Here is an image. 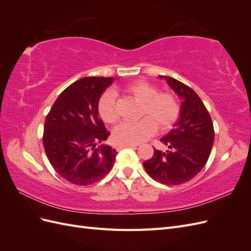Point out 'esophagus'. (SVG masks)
Returning a JSON list of instances; mask_svg holds the SVG:
<instances>
[{"mask_svg": "<svg viewBox=\"0 0 251 251\" xmlns=\"http://www.w3.org/2000/svg\"><path fill=\"white\" fill-rule=\"evenodd\" d=\"M137 147H138L137 144H118L117 150L120 151L121 149H125V148H137Z\"/></svg>", "mask_w": 251, "mask_h": 251, "instance_id": "1", "label": "esophagus"}]
</instances>
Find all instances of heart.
Listing matches in <instances>:
<instances>
[{
	"instance_id": "heart-1",
	"label": "heart",
	"mask_w": 251,
	"mask_h": 251,
	"mask_svg": "<svg viewBox=\"0 0 251 251\" xmlns=\"http://www.w3.org/2000/svg\"><path fill=\"white\" fill-rule=\"evenodd\" d=\"M124 92L142 103L140 119L137 123H123L115 127L113 137L121 144H137L153 136L157 127L168 131L177 123L180 116V104L175 94L158 92L151 83L138 80L128 83ZM98 114L104 123L114 125L119 119L116 95L112 91L104 92L98 100Z\"/></svg>"
}]
</instances>
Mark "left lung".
<instances>
[{"label": "left lung", "mask_w": 251, "mask_h": 251, "mask_svg": "<svg viewBox=\"0 0 251 251\" xmlns=\"http://www.w3.org/2000/svg\"><path fill=\"white\" fill-rule=\"evenodd\" d=\"M183 100L180 118L173 130L161 138L166 151L154 150L143 162L151 179L166 185H179L192 180L206 164L215 140L214 125L207 109L195 91L170 76H159Z\"/></svg>", "instance_id": "8db88e82"}]
</instances>
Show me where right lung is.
<instances>
[{
  "mask_svg": "<svg viewBox=\"0 0 251 251\" xmlns=\"http://www.w3.org/2000/svg\"><path fill=\"white\" fill-rule=\"evenodd\" d=\"M113 77H83L66 88L53 103L45 120L43 143L49 162L60 177L76 185L102 179L113 168L117 155L109 146L98 115V100Z\"/></svg>",
  "mask_w": 251,
  "mask_h": 251,
  "instance_id": "obj_1",
  "label": "right lung"
}]
</instances>
